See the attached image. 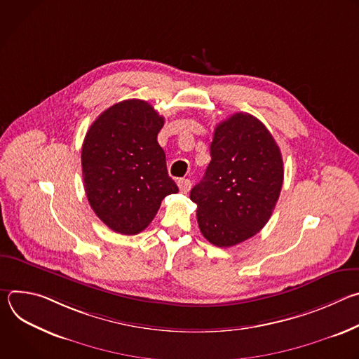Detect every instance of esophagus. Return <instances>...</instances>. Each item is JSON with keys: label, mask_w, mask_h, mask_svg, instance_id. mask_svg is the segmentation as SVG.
<instances>
[{"label": "esophagus", "mask_w": 359, "mask_h": 359, "mask_svg": "<svg viewBox=\"0 0 359 359\" xmlns=\"http://www.w3.org/2000/svg\"><path fill=\"white\" fill-rule=\"evenodd\" d=\"M177 186H179V190L186 194V193L190 190L191 182H190L189 179H179V180H177Z\"/></svg>", "instance_id": "obj_1"}]
</instances>
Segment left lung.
I'll return each mask as SVG.
<instances>
[{
  "mask_svg": "<svg viewBox=\"0 0 359 359\" xmlns=\"http://www.w3.org/2000/svg\"><path fill=\"white\" fill-rule=\"evenodd\" d=\"M210 155L190 198L204 238L231 247L270 220L284 180L281 151L263 122L238 112L216 126Z\"/></svg>",
  "mask_w": 359,
  "mask_h": 359,
  "instance_id": "obj_1",
  "label": "left lung"
}]
</instances>
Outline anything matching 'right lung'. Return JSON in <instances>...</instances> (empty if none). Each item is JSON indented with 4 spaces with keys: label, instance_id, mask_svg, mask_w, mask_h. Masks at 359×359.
Returning <instances> with one entry per match:
<instances>
[{
    "label": "right lung",
    "instance_id": "right-lung-1",
    "mask_svg": "<svg viewBox=\"0 0 359 359\" xmlns=\"http://www.w3.org/2000/svg\"><path fill=\"white\" fill-rule=\"evenodd\" d=\"M165 125L151 105L128 99L102 112L82 144L83 187L95 215L111 230L133 236L177 193L158 143Z\"/></svg>",
    "mask_w": 359,
    "mask_h": 359
}]
</instances>
